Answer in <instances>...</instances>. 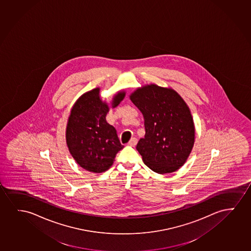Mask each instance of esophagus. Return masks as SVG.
Wrapping results in <instances>:
<instances>
[{"instance_id": "obj_1", "label": "esophagus", "mask_w": 251, "mask_h": 251, "mask_svg": "<svg viewBox=\"0 0 251 251\" xmlns=\"http://www.w3.org/2000/svg\"><path fill=\"white\" fill-rule=\"evenodd\" d=\"M138 144V139L137 138H131V140L129 141V143H128V145L129 146H131V147H134V146H136V145Z\"/></svg>"}]
</instances>
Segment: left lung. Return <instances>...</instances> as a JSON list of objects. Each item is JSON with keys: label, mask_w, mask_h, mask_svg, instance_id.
Instances as JSON below:
<instances>
[{"label": "left lung", "mask_w": 251, "mask_h": 251, "mask_svg": "<svg viewBox=\"0 0 251 251\" xmlns=\"http://www.w3.org/2000/svg\"><path fill=\"white\" fill-rule=\"evenodd\" d=\"M130 99L145 119V138L137 145L146 166L157 174L173 173L183 166L195 139L194 120L181 96L171 88L147 84Z\"/></svg>", "instance_id": "left-lung-1"}]
</instances>
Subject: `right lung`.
Masks as SVG:
<instances>
[{
    "label": "right lung",
    "mask_w": 251,
    "mask_h": 251,
    "mask_svg": "<svg viewBox=\"0 0 251 251\" xmlns=\"http://www.w3.org/2000/svg\"><path fill=\"white\" fill-rule=\"evenodd\" d=\"M100 88H94L81 95L71 110L66 126L69 151L79 166L93 173H102L111 168L117 153L124 148L117 131L106 122L109 106L100 96ZM119 91L111 101L118 106L125 98Z\"/></svg>",
    "instance_id": "obj_1"
}]
</instances>
